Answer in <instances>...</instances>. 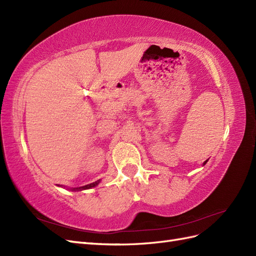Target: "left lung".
<instances>
[{
    "label": "left lung",
    "instance_id": "8db88e82",
    "mask_svg": "<svg viewBox=\"0 0 256 256\" xmlns=\"http://www.w3.org/2000/svg\"><path fill=\"white\" fill-rule=\"evenodd\" d=\"M206 162H207V161H205V164H206Z\"/></svg>",
    "mask_w": 256,
    "mask_h": 256
}]
</instances>
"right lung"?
<instances>
[{"mask_svg": "<svg viewBox=\"0 0 256 256\" xmlns=\"http://www.w3.org/2000/svg\"><path fill=\"white\" fill-rule=\"evenodd\" d=\"M99 184V180L92 182V184H86V186H83V187H80V188H76V189H72V190H84V189H90V188H92L95 187V186H97Z\"/></svg>", "mask_w": 256, "mask_h": 256, "instance_id": "1", "label": "right lung"}]
</instances>
